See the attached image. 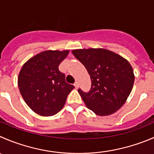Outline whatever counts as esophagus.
<instances>
[{"instance_id": "esophagus-1", "label": "esophagus", "mask_w": 154, "mask_h": 154, "mask_svg": "<svg viewBox=\"0 0 154 154\" xmlns=\"http://www.w3.org/2000/svg\"><path fill=\"white\" fill-rule=\"evenodd\" d=\"M74 85V86H75L76 89H77V88L79 87V83H78V82H75Z\"/></svg>"}]
</instances>
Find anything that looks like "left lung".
<instances>
[{
	"label": "left lung",
	"mask_w": 154,
	"mask_h": 154,
	"mask_svg": "<svg viewBox=\"0 0 154 154\" xmlns=\"http://www.w3.org/2000/svg\"><path fill=\"white\" fill-rule=\"evenodd\" d=\"M90 76L88 92L78 89L85 104L98 116L115 113L126 102L135 81L133 69L126 59L105 49L72 50Z\"/></svg>",
	"instance_id": "left-lung-1"
}]
</instances>
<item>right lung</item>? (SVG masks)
Instances as JSON below:
<instances>
[{
    "mask_svg": "<svg viewBox=\"0 0 154 154\" xmlns=\"http://www.w3.org/2000/svg\"><path fill=\"white\" fill-rule=\"evenodd\" d=\"M69 50H47L28 59L19 77V92L28 107L37 114L50 117L64 107L68 95L74 86L65 81L59 70Z\"/></svg>",
    "mask_w": 154,
    "mask_h": 154,
    "instance_id": "1",
    "label": "right lung"
}]
</instances>
